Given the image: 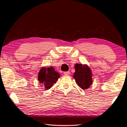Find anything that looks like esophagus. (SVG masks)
<instances>
[{"instance_id": "34e87169", "label": "esophagus", "mask_w": 127, "mask_h": 127, "mask_svg": "<svg viewBox=\"0 0 127 127\" xmlns=\"http://www.w3.org/2000/svg\"><path fill=\"white\" fill-rule=\"evenodd\" d=\"M64 74L65 75H68L69 74H70V71H65L64 72Z\"/></svg>"}]
</instances>
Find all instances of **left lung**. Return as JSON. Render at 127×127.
<instances>
[{"label": "left lung", "instance_id": "8db88e82", "mask_svg": "<svg viewBox=\"0 0 127 127\" xmlns=\"http://www.w3.org/2000/svg\"><path fill=\"white\" fill-rule=\"evenodd\" d=\"M75 71L73 77L77 85L82 90H86L92 84V72L87 64L77 63L75 65Z\"/></svg>", "mask_w": 127, "mask_h": 127}]
</instances>
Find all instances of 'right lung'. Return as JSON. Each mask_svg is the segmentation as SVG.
I'll return each instance as SVG.
<instances>
[{
	"instance_id": "1",
	"label": "right lung",
	"mask_w": 127,
	"mask_h": 127,
	"mask_svg": "<svg viewBox=\"0 0 127 127\" xmlns=\"http://www.w3.org/2000/svg\"><path fill=\"white\" fill-rule=\"evenodd\" d=\"M59 77L60 74L52 66L47 68L42 67L38 73L39 83L44 86L45 90H49L52 87Z\"/></svg>"
}]
</instances>
